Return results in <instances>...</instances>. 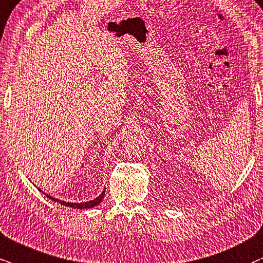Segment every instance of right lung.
I'll use <instances>...</instances> for the list:
<instances>
[{"instance_id": "add662e5", "label": "right lung", "mask_w": 263, "mask_h": 263, "mask_svg": "<svg viewBox=\"0 0 263 263\" xmlns=\"http://www.w3.org/2000/svg\"><path fill=\"white\" fill-rule=\"evenodd\" d=\"M40 191H41V189H40ZM43 194H45L46 197H47V198L51 199V200L55 201V202H61L62 205L69 206V208H72V209H89V208H95V206H97V205L99 204V202H101V201L103 200V198H104L105 192L103 191V192L101 193V194L98 195L97 198L93 199V200L86 201V202H66V201H62V200H59V199L53 198V197H51V195L46 194V193H43Z\"/></svg>"}]
</instances>
